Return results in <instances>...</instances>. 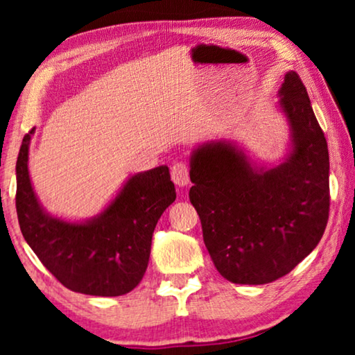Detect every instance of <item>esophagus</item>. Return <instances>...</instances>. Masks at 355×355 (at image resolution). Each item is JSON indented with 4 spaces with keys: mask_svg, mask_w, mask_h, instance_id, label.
Listing matches in <instances>:
<instances>
[{
    "mask_svg": "<svg viewBox=\"0 0 355 355\" xmlns=\"http://www.w3.org/2000/svg\"><path fill=\"white\" fill-rule=\"evenodd\" d=\"M171 178L176 186L184 187L189 184V166L184 162H178L171 168Z\"/></svg>",
    "mask_w": 355,
    "mask_h": 355,
    "instance_id": "obj_1",
    "label": "esophagus"
}]
</instances>
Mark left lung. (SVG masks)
Here are the masks:
<instances>
[{
    "label": "left lung",
    "mask_w": 355,
    "mask_h": 355,
    "mask_svg": "<svg viewBox=\"0 0 355 355\" xmlns=\"http://www.w3.org/2000/svg\"><path fill=\"white\" fill-rule=\"evenodd\" d=\"M279 106L293 152L271 169L255 168L231 142L203 144L191 157V203L223 278L266 284L288 275L322 239L329 215V155L307 89L284 76Z\"/></svg>",
    "instance_id": "left-lung-1"
}]
</instances>
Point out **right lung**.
Returning <instances> with one entry per match:
<instances>
[{
    "label": "right lung",
    "instance_id": "right-lung-1",
    "mask_svg": "<svg viewBox=\"0 0 355 355\" xmlns=\"http://www.w3.org/2000/svg\"><path fill=\"white\" fill-rule=\"evenodd\" d=\"M26 134L16 163V210L24 239L67 289L89 295L128 294L142 281L155 226L176 200L168 166L135 174L103 213L67 223L43 210L28 176Z\"/></svg>",
    "mask_w": 355,
    "mask_h": 355
}]
</instances>
